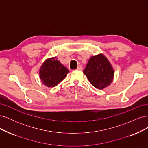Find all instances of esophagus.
<instances>
[{
    "label": "esophagus",
    "instance_id": "1",
    "mask_svg": "<svg viewBox=\"0 0 148 148\" xmlns=\"http://www.w3.org/2000/svg\"><path fill=\"white\" fill-rule=\"evenodd\" d=\"M82 66H80V65H79V66H78V67L77 68V70H79V71H82Z\"/></svg>",
    "mask_w": 148,
    "mask_h": 148
}]
</instances>
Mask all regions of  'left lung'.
Instances as JSON below:
<instances>
[{
	"label": "left lung",
	"instance_id": "left-lung-1",
	"mask_svg": "<svg viewBox=\"0 0 148 148\" xmlns=\"http://www.w3.org/2000/svg\"><path fill=\"white\" fill-rule=\"evenodd\" d=\"M84 74L93 87L102 90L112 83L114 71L108 59L100 53L90 57Z\"/></svg>",
	"mask_w": 148,
	"mask_h": 148
}]
</instances>
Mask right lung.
Masks as SVG:
<instances>
[{
    "instance_id": "add662e5",
    "label": "right lung",
    "mask_w": 148,
    "mask_h": 148,
    "mask_svg": "<svg viewBox=\"0 0 148 148\" xmlns=\"http://www.w3.org/2000/svg\"><path fill=\"white\" fill-rule=\"evenodd\" d=\"M69 70L55 57L45 60L39 69V77L47 87H54L63 80Z\"/></svg>"
}]
</instances>
